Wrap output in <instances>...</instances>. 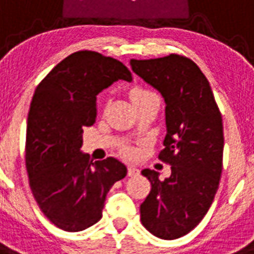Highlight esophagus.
Returning a JSON list of instances; mask_svg holds the SVG:
<instances>
[{
	"mask_svg": "<svg viewBox=\"0 0 254 254\" xmlns=\"http://www.w3.org/2000/svg\"><path fill=\"white\" fill-rule=\"evenodd\" d=\"M138 169L134 167H128V177H136L138 176Z\"/></svg>",
	"mask_w": 254,
	"mask_h": 254,
	"instance_id": "esophagus-1",
	"label": "esophagus"
}]
</instances>
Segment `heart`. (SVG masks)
<instances>
[{"label":"heart","instance_id":"heart-1","mask_svg":"<svg viewBox=\"0 0 254 254\" xmlns=\"http://www.w3.org/2000/svg\"><path fill=\"white\" fill-rule=\"evenodd\" d=\"M131 98L133 100V103H140L142 100H147V99H158L159 96L158 94H155L154 91L149 90V89H145V87H134L133 90L131 91ZM122 151L126 156H128V158H133L137 155V149H134V147L128 146V145H125L122 147Z\"/></svg>","mask_w":254,"mask_h":254}]
</instances>
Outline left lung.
Wrapping results in <instances>:
<instances>
[{
    "label": "left lung",
    "instance_id": "left-lung-1",
    "mask_svg": "<svg viewBox=\"0 0 254 254\" xmlns=\"http://www.w3.org/2000/svg\"><path fill=\"white\" fill-rule=\"evenodd\" d=\"M133 72L165 100L167 136L159 154L172 176L160 181L143 169L151 190L141 203V223L155 237L177 239L193 230L214 201L223 172V118L210 82L186 56L131 60Z\"/></svg>",
    "mask_w": 254,
    "mask_h": 254
}]
</instances>
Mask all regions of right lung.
Masks as SVG:
<instances>
[{
    "mask_svg": "<svg viewBox=\"0 0 254 254\" xmlns=\"http://www.w3.org/2000/svg\"><path fill=\"white\" fill-rule=\"evenodd\" d=\"M131 81L121 61L78 51L39 82L28 114L25 165L29 186L47 219L81 232L102 219L105 196L127 168L116 158L93 163L80 152L84 127L96 118V95L117 80Z\"/></svg>",
    "mask_w": 254,
    "mask_h": 254,
    "instance_id": "obj_1",
    "label": "right lung"
}]
</instances>
